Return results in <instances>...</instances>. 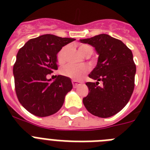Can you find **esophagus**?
Instances as JSON below:
<instances>
[{"label":"esophagus","instance_id":"34e87169","mask_svg":"<svg viewBox=\"0 0 150 150\" xmlns=\"http://www.w3.org/2000/svg\"><path fill=\"white\" fill-rule=\"evenodd\" d=\"M72 84L73 87H74V88H76V87H78L79 86L81 85V82H78V81H75V80H72Z\"/></svg>","mask_w":150,"mask_h":150}]
</instances>
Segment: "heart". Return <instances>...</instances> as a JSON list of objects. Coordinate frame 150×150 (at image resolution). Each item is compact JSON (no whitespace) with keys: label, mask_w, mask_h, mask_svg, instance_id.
<instances>
[{"label":"heart","mask_w":150,"mask_h":150,"mask_svg":"<svg viewBox=\"0 0 150 150\" xmlns=\"http://www.w3.org/2000/svg\"><path fill=\"white\" fill-rule=\"evenodd\" d=\"M79 49L83 55H86L88 53H93V49L89 45H81ZM65 50L66 47L62 48L57 54V61L60 64L64 63L65 61V57H64ZM88 71H89V67L86 64H80V65L68 64L63 68L62 73L65 76L78 80L80 79Z\"/></svg>","instance_id":"obj_1"}]
</instances>
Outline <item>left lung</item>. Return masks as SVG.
Segmentation results:
<instances>
[{"label": "left lung", "mask_w": 150, "mask_h": 150, "mask_svg": "<svg viewBox=\"0 0 150 150\" xmlns=\"http://www.w3.org/2000/svg\"><path fill=\"white\" fill-rule=\"evenodd\" d=\"M95 48L96 66L89 75L96 82H86L89 94L82 100L87 110L99 117H110L125 107L135 86L136 67L132 50L107 34L79 40ZM102 81L100 87L98 82Z\"/></svg>", "instance_id": "8db88e82"}]
</instances>
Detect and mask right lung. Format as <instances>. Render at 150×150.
<instances>
[{
    "label": "right lung",
    "mask_w": 150,
    "mask_h": 150,
    "mask_svg": "<svg viewBox=\"0 0 150 150\" xmlns=\"http://www.w3.org/2000/svg\"><path fill=\"white\" fill-rule=\"evenodd\" d=\"M75 40L46 34L25 43L16 56L13 67L15 92L20 103L29 113L47 117L61 109L65 96L72 89L71 79L47 75L57 69V53Z\"/></svg>",
    "instance_id": "obj_1"
}]
</instances>
